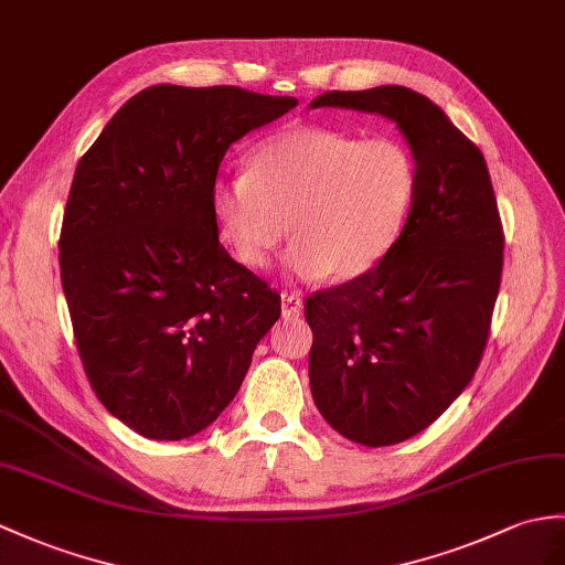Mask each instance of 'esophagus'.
I'll list each match as a JSON object with an SVG mask.
<instances>
[{"mask_svg":"<svg viewBox=\"0 0 565 565\" xmlns=\"http://www.w3.org/2000/svg\"><path fill=\"white\" fill-rule=\"evenodd\" d=\"M281 312H284V318H298V315H303V298L294 291H284L281 294Z\"/></svg>","mask_w":565,"mask_h":565,"instance_id":"1","label":"esophagus"}]
</instances>
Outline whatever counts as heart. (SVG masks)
Returning <instances> with one entry per match:
<instances>
[{
  "label": "heart",
  "mask_w": 565,
  "mask_h": 565,
  "mask_svg": "<svg viewBox=\"0 0 565 565\" xmlns=\"http://www.w3.org/2000/svg\"><path fill=\"white\" fill-rule=\"evenodd\" d=\"M414 200L416 163L402 141L310 125L262 139L247 173L218 180L212 196L221 235L245 267H267L291 226V271L337 281L387 257Z\"/></svg>",
  "instance_id": "1"
}]
</instances>
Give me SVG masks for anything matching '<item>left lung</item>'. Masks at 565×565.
I'll return each mask as SVG.
<instances>
[{"mask_svg":"<svg viewBox=\"0 0 565 565\" xmlns=\"http://www.w3.org/2000/svg\"><path fill=\"white\" fill-rule=\"evenodd\" d=\"M397 122L416 200L395 247L359 279L312 294L310 390L344 438L383 448L428 428L475 377L503 271V223L483 153L404 86L327 90L310 108Z\"/></svg>","mask_w":565,"mask_h":565,"instance_id":"left-lung-1","label":"left lung"}]
</instances>
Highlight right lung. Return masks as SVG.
I'll return each instance as SVG.
<instances>
[{"mask_svg": "<svg viewBox=\"0 0 565 565\" xmlns=\"http://www.w3.org/2000/svg\"><path fill=\"white\" fill-rule=\"evenodd\" d=\"M238 86L159 84L129 98L74 170L60 274L96 397L151 440L214 424L281 315V296L218 243L231 143L296 108Z\"/></svg>", "mask_w": 565, "mask_h": 565, "instance_id": "obj_1", "label": "right lung"}]
</instances>
